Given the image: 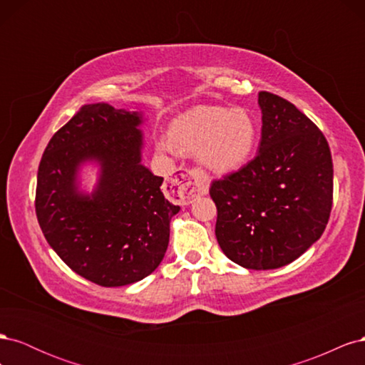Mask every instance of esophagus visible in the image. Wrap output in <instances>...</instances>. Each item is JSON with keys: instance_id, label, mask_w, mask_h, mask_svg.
<instances>
[{"instance_id": "1", "label": "esophagus", "mask_w": 365, "mask_h": 365, "mask_svg": "<svg viewBox=\"0 0 365 365\" xmlns=\"http://www.w3.org/2000/svg\"><path fill=\"white\" fill-rule=\"evenodd\" d=\"M170 193L176 201L192 202L196 196H204L210 189L208 175L200 169L181 172L172 180Z\"/></svg>"}]
</instances>
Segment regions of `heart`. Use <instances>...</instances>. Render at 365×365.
Returning a JSON list of instances; mask_svg holds the SVG:
<instances>
[{
    "label": "heart",
    "mask_w": 365,
    "mask_h": 365,
    "mask_svg": "<svg viewBox=\"0 0 365 365\" xmlns=\"http://www.w3.org/2000/svg\"><path fill=\"white\" fill-rule=\"evenodd\" d=\"M172 138L163 137L161 152H196L208 170L227 175L244 168L257 146L259 129L244 108L200 105L172 123Z\"/></svg>",
    "instance_id": "1"
}]
</instances>
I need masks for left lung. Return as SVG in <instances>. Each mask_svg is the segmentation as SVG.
Here are the masks:
<instances>
[{
  "label": "left lung",
  "instance_id": "left-lung-1",
  "mask_svg": "<svg viewBox=\"0 0 365 365\" xmlns=\"http://www.w3.org/2000/svg\"><path fill=\"white\" fill-rule=\"evenodd\" d=\"M262 138L257 157L213 181L216 239L247 269L284 267L322 237L334 200L327 140L284 98L259 93Z\"/></svg>",
  "mask_w": 365,
  "mask_h": 365
}]
</instances>
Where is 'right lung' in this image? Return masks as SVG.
<instances>
[{
    "label": "right lung",
    "instance_id": "right-lung-1",
    "mask_svg": "<svg viewBox=\"0 0 365 365\" xmlns=\"http://www.w3.org/2000/svg\"><path fill=\"white\" fill-rule=\"evenodd\" d=\"M143 113L83 105L51 137L38 169L36 216L48 245L81 277L115 288L140 282L161 263L170 220L180 212L163 178L141 164ZM91 162V192L80 170Z\"/></svg>",
    "mask_w": 365,
    "mask_h": 365
}]
</instances>
